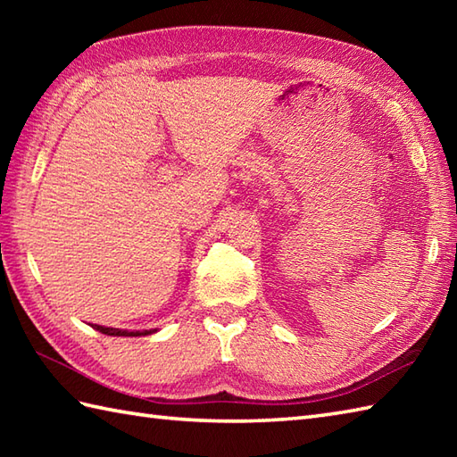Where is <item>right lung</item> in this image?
Instances as JSON below:
<instances>
[{
	"label": "right lung",
	"mask_w": 457,
	"mask_h": 457,
	"mask_svg": "<svg viewBox=\"0 0 457 457\" xmlns=\"http://www.w3.org/2000/svg\"><path fill=\"white\" fill-rule=\"evenodd\" d=\"M94 329H98V332L105 334V336H123V337H137V336H151L157 332V329H133V332H128V329H120V328H108V326H98V324H92Z\"/></svg>",
	"instance_id": "add662e5"
}]
</instances>
